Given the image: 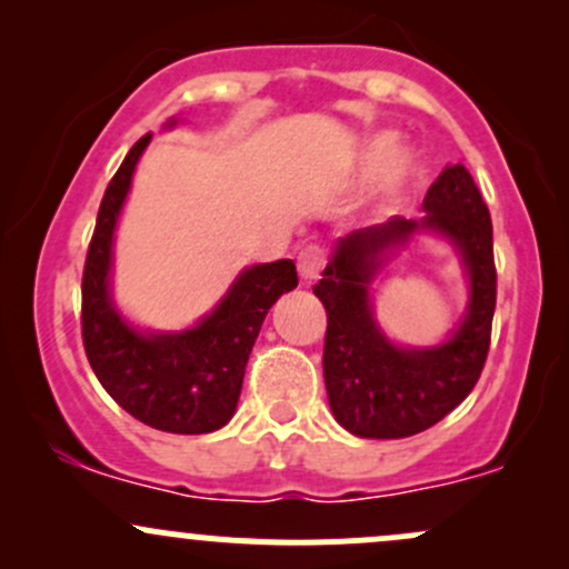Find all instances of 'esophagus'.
<instances>
[{
	"label": "esophagus",
	"mask_w": 569,
	"mask_h": 569,
	"mask_svg": "<svg viewBox=\"0 0 569 569\" xmlns=\"http://www.w3.org/2000/svg\"><path fill=\"white\" fill-rule=\"evenodd\" d=\"M322 268H326V252L320 247L301 249V254H298V273H301L303 282H315Z\"/></svg>",
	"instance_id": "obj_1"
}]
</instances>
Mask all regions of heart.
<instances>
[{"label":"heart","instance_id":"heart-1","mask_svg":"<svg viewBox=\"0 0 569 569\" xmlns=\"http://www.w3.org/2000/svg\"><path fill=\"white\" fill-rule=\"evenodd\" d=\"M358 173L363 179H375V176H382L380 179V203L390 206L401 192H405L409 181L418 173V160H415L409 151H399V143L396 138L380 136L369 140L358 160Z\"/></svg>","mask_w":569,"mask_h":569}]
</instances>
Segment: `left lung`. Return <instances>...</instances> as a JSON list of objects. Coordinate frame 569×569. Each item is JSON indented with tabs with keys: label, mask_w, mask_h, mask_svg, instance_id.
Here are the masks:
<instances>
[{
	"label": "left lung",
	"mask_w": 569,
	"mask_h": 569,
	"mask_svg": "<svg viewBox=\"0 0 569 569\" xmlns=\"http://www.w3.org/2000/svg\"><path fill=\"white\" fill-rule=\"evenodd\" d=\"M426 217H390L333 243L315 284L328 315L322 375L333 418L363 439H401L431 429L469 396L491 341L497 307L491 213L463 164H448L423 198ZM418 234H439L457 249L470 298L448 340L401 348L379 328L370 287L396 251Z\"/></svg>",
	"instance_id": "8db88e82"
}]
</instances>
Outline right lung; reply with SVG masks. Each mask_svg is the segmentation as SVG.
<instances>
[{
    "label": "right lung",
    "mask_w": 569,
    "mask_h": 569,
    "mask_svg": "<svg viewBox=\"0 0 569 569\" xmlns=\"http://www.w3.org/2000/svg\"><path fill=\"white\" fill-rule=\"evenodd\" d=\"M170 119L164 130H173ZM151 136L116 170L97 213L83 268V347L97 380L121 409L151 429L211 433L233 418L249 352L268 309L298 287L296 262L243 268L209 315L184 331H143L113 303V236L132 176Z\"/></svg>",
    "instance_id": "right-lung-1"
}]
</instances>
